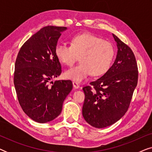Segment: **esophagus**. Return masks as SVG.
<instances>
[{
    "mask_svg": "<svg viewBox=\"0 0 152 152\" xmlns=\"http://www.w3.org/2000/svg\"><path fill=\"white\" fill-rule=\"evenodd\" d=\"M72 85H73V87L75 89H77V88H80V85H79V84H78L77 82H72Z\"/></svg>",
    "mask_w": 152,
    "mask_h": 152,
    "instance_id": "obj_1",
    "label": "esophagus"
}]
</instances>
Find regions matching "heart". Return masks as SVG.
<instances>
[{"instance_id":"b5f03b06","label":"heart","mask_w":152,"mask_h":152,"mask_svg":"<svg viewBox=\"0 0 152 152\" xmlns=\"http://www.w3.org/2000/svg\"><path fill=\"white\" fill-rule=\"evenodd\" d=\"M115 53L111 43L88 33L75 36L70 45L58 43L55 48V54L59 61L67 66L72 65L80 55V63L64 73L66 78L78 82L91 73L93 76H99L107 72L111 67Z\"/></svg>"}]
</instances>
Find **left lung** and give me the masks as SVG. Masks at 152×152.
<instances>
[{"mask_svg":"<svg viewBox=\"0 0 152 152\" xmlns=\"http://www.w3.org/2000/svg\"><path fill=\"white\" fill-rule=\"evenodd\" d=\"M117 43L115 61L100 78L83 88L84 120L95 128H104L118 121L129 107L138 83V66L132 49L113 34Z\"/></svg>","mask_w":152,"mask_h":152,"instance_id":"1","label":"left lung"}]
</instances>
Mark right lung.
I'll return each instance as SVG.
<instances>
[{
  "label": "right lung",
  "mask_w": 152,
  "mask_h": 152,
  "mask_svg": "<svg viewBox=\"0 0 152 152\" xmlns=\"http://www.w3.org/2000/svg\"><path fill=\"white\" fill-rule=\"evenodd\" d=\"M66 27L46 26L33 34L20 48L16 58L14 84L20 107L39 123L55 120L61 113L64 99L72 88L70 80L53 78L61 73L55 48Z\"/></svg>",
  "instance_id": "right-lung-1"
}]
</instances>
